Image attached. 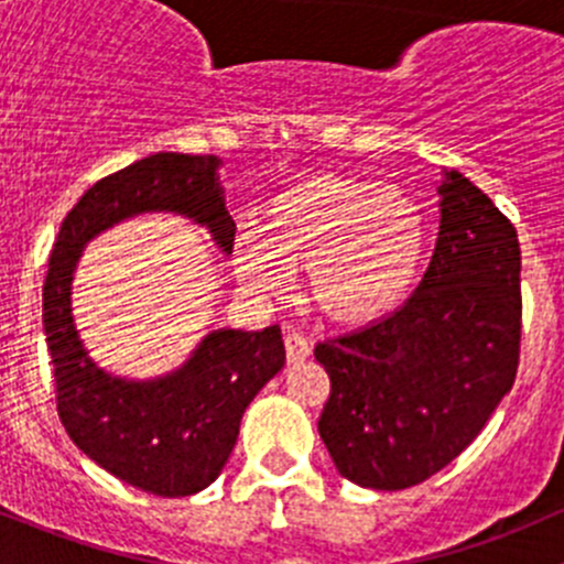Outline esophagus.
Returning a JSON list of instances; mask_svg holds the SVG:
<instances>
[{"mask_svg":"<svg viewBox=\"0 0 564 564\" xmlns=\"http://www.w3.org/2000/svg\"><path fill=\"white\" fill-rule=\"evenodd\" d=\"M283 344H286L289 362H303L305 357H311V340L303 333H297V329H289Z\"/></svg>","mask_w":564,"mask_h":564,"instance_id":"obj_1","label":"esophagus"}]
</instances>
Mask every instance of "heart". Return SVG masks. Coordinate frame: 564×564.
Here are the masks:
<instances>
[{
	"label": "heart",
	"mask_w": 564,
	"mask_h": 564,
	"mask_svg": "<svg viewBox=\"0 0 564 564\" xmlns=\"http://www.w3.org/2000/svg\"><path fill=\"white\" fill-rule=\"evenodd\" d=\"M425 218L401 191L340 174H311L264 204L261 235L235 240V270L253 294H281L305 264L311 300L335 322L392 314L425 261Z\"/></svg>",
	"instance_id": "b5f03b06"
}]
</instances>
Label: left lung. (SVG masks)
Masks as SVG:
<instances>
[{
  "label": "left lung",
  "instance_id": "left-lung-1",
  "mask_svg": "<svg viewBox=\"0 0 564 564\" xmlns=\"http://www.w3.org/2000/svg\"><path fill=\"white\" fill-rule=\"evenodd\" d=\"M436 193L440 237L412 297L314 349L329 377L318 436L346 480L377 491L460 456L519 368V235L464 174L445 172Z\"/></svg>",
  "mask_w": 564,
  "mask_h": 564
}]
</instances>
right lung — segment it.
Listing matches in <instances>:
<instances>
[{"label":"right lung","instance_id":"right-lung-1","mask_svg":"<svg viewBox=\"0 0 564 564\" xmlns=\"http://www.w3.org/2000/svg\"><path fill=\"white\" fill-rule=\"evenodd\" d=\"M215 155L158 152L95 182L62 220L43 286V329L56 409L70 440L100 469L155 497H191L224 471L256 392L286 362L281 327L204 335L176 371L155 379L113 377L89 357L73 322V275L87 242L144 213H172L204 226L231 253Z\"/></svg>","mask_w":564,"mask_h":564}]
</instances>
